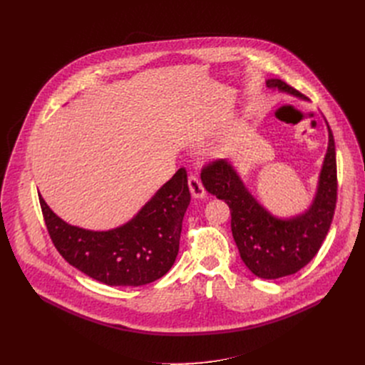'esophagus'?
<instances>
[{
  "instance_id": "34e87169",
  "label": "esophagus",
  "mask_w": 365,
  "mask_h": 365,
  "mask_svg": "<svg viewBox=\"0 0 365 365\" xmlns=\"http://www.w3.org/2000/svg\"><path fill=\"white\" fill-rule=\"evenodd\" d=\"M187 185H189L190 194H192L194 198H204L205 197V189H204L201 180L197 176L190 175L189 179H187Z\"/></svg>"
}]
</instances>
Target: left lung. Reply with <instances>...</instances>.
<instances>
[{
    "mask_svg": "<svg viewBox=\"0 0 365 365\" xmlns=\"http://www.w3.org/2000/svg\"><path fill=\"white\" fill-rule=\"evenodd\" d=\"M267 88L304 96L287 83L272 78ZM329 148L319 173L317 194L304 213L281 219L271 215L250 194L234 165L226 160L208 163L201 171L204 187L231 208V229L240 256L256 277L277 279L296 274L308 264L327 235L337 201L336 146L329 127Z\"/></svg>",
    "mask_w": 365,
    "mask_h": 365,
    "instance_id": "1",
    "label": "left lung"
}]
</instances>
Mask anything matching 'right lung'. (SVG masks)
I'll return each instance as SVG.
<instances>
[{
  "label": "right lung",
  "instance_id": "right-lung-1",
  "mask_svg": "<svg viewBox=\"0 0 365 365\" xmlns=\"http://www.w3.org/2000/svg\"><path fill=\"white\" fill-rule=\"evenodd\" d=\"M189 202L185 168H179L130 222L110 231L68 225L40 195L47 231L62 257L96 281L123 287L145 285L170 271L179 253Z\"/></svg>",
  "mask_w": 365,
  "mask_h": 365
}]
</instances>
